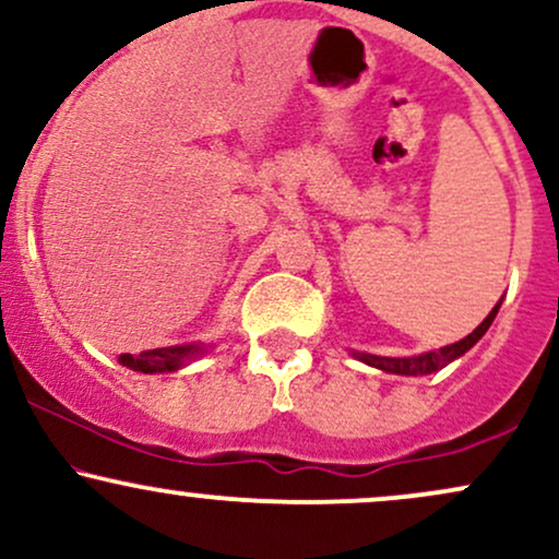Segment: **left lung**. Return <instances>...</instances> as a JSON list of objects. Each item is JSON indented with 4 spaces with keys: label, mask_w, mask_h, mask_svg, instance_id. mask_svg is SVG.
Here are the masks:
<instances>
[{
    "label": "left lung",
    "mask_w": 559,
    "mask_h": 559,
    "mask_svg": "<svg viewBox=\"0 0 559 559\" xmlns=\"http://www.w3.org/2000/svg\"><path fill=\"white\" fill-rule=\"evenodd\" d=\"M499 305H502V301H497V305H493V310L486 316V320L478 325L476 331L467 333V336L460 338V342L441 346V349H436V352H426V355H415V357H378V355H355V357L357 360H362L365 365H373V368H378V370H386V373H396V376L436 373V370H441L444 365L454 362L457 357H463L465 352L471 349V346L476 344L486 331H489V325L493 323V318H497V312H499Z\"/></svg>",
    "instance_id": "obj_1"
}]
</instances>
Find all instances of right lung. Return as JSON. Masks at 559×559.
Wrapping results in <instances>:
<instances>
[{
    "label": "right lung",
    "mask_w": 559,
    "mask_h": 559,
    "mask_svg": "<svg viewBox=\"0 0 559 559\" xmlns=\"http://www.w3.org/2000/svg\"><path fill=\"white\" fill-rule=\"evenodd\" d=\"M204 346L183 344V346H163V349H146L141 355H120V362L126 368L139 370V373H173L183 368L186 362L202 355Z\"/></svg>",
    "instance_id": "1"
}]
</instances>
